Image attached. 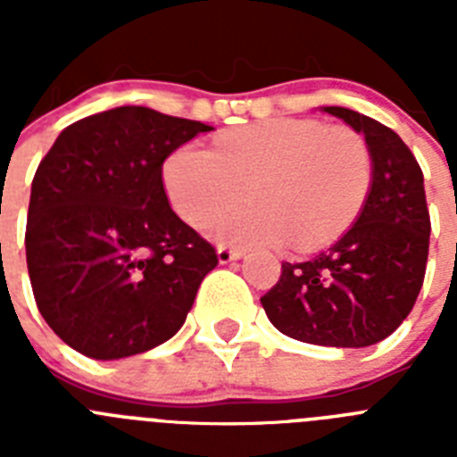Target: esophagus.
<instances>
[{"instance_id": "34e87169", "label": "esophagus", "mask_w": 457, "mask_h": 457, "mask_svg": "<svg viewBox=\"0 0 457 457\" xmlns=\"http://www.w3.org/2000/svg\"><path fill=\"white\" fill-rule=\"evenodd\" d=\"M242 256H245L242 249H231V247H226V245H220V247H217V258H220V263H231V261H237V258Z\"/></svg>"}]
</instances>
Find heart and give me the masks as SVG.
I'll use <instances>...</instances> for the list:
<instances>
[{"instance_id": "1", "label": "heart", "mask_w": 457, "mask_h": 457, "mask_svg": "<svg viewBox=\"0 0 457 457\" xmlns=\"http://www.w3.org/2000/svg\"><path fill=\"white\" fill-rule=\"evenodd\" d=\"M370 153L345 125L272 119L221 132L212 148L185 144L162 164L173 210L187 224L205 222L212 237L236 247L313 252L337 240L359 215L370 189Z\"/></svg>"}]
</instances>
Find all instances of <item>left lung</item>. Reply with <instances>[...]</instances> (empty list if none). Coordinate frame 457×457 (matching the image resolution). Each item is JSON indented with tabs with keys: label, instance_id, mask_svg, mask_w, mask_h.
Segmentation results:
<instances>
[{
	"label": "left lung",
	"instance_id": "obj_1",
	"mask_svg": "<svg viewBox=\"0 0 457 457\" xmlns=\"http://www.w3.org/2000/svg\"><path fill=\"white\" fill-rule=\"evenodd\" d=\"M322 112L361 132L373 180L359 220L304 263H281L261 297L270 322L297 341L366 348L398 329L423 286L430 245L423 171L391 128L345 107Z\"/></svg>",
	"mask_w": 457,
	"mask_h": 457
}]
</instances>
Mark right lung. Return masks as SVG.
Segmentation results:
<instances>
[{
    "instance_id": "right-lung-1",
    "label": "right lung",
    "mask_w": 457,
    "mask_h": 457,
    "mask_svg": "<svg viewBox=\"0 0 457 457\" xmlns=\"http://www.w3.org/2000/svg\"><path fill=\"white\" fill-rule=\"evenodd\" d=\"M210 130L128 104L68 125L40 160L27 268L40 316L72 350L132 357L183 327L217 252L171 210L162 164Z\"/></svg>"
}]
</instances>
